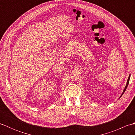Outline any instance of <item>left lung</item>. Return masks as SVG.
Instances as JSON below:
<instances>
[{"mask_svg":"<svg viewBox=\"0 0 135 135\" xmlns=\"http://www.w3.org/2000/svg\"><path fill=\"white\" fill-rule=\"evenodd\" d=\"M130 77H131V75H129V78H128V81H127V85H126V86H125V89H124V91H123V93H122V94H121V97L123 95V94L124 93V92L125 91V90H126V89H127V87H128V84H129V79H130Z\"/></svg>","mask_w":135,"mask_h":135,"instance_id":"1","label":"left lung"}]
</instances>
